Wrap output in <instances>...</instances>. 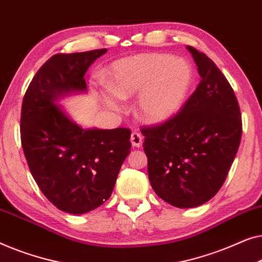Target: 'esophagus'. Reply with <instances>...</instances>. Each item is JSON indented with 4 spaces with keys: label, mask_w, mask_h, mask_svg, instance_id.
I'll return each mask as SVG.
<instances>
[{
    "label": "esophagus",
    "mask_w": 262,
    "mask_h": 262,
    "mask_svg": "<svg viewBox=\"0 0 262 262\" xmlns=\"http://www.w3.org/2000/svg\"><path fill=\"white\" fill-rule=\"evenodd\" d=\"M130 142H132L133 146L136 147V148L141 147V145H142V135L140 134L139 132H133L132 136H130Z\"/></svg>",
    "instance_id": "1"
}]
</instances>
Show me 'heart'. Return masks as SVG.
<instances>
[{
	"instance_id": "obj_1",
	"label": "heart",
	"mask_w": 262,
	"mask_h": 262,
	"mask_svg": "<svg viewBox=\"0 0 262 262\" xmlns=\"http://www.w3.org/2000/svg\"><path fill=\"white\" fill-rule=\"evenodd\" d=\"M192 82L190 65L171 54L147 53L120 59L108 72L110 93L104 101L110 108L119 109L116 98L139 94L138 113L147 122L168 120L178 112Z\"/></svg>"
}]
</instances>
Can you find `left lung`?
Listing matches in <instances>:
<instances>
[{"label": "left lung", "instance_id": "left-lung-1", "mask_svg": "<svg viewBox=\"0 0 262 262\" xmlns=\"http://www.w3.org/2000/svg\"><path fill=\"white\" fill-rule=\"evenodd\" d=\"M186 50L200 84L176 115L141 128L150 185L177 208H196L219 192L242 135L240 106L229 82L203 52Z\"/></svg>", "mask_w": 262, "mask_h": 262}]
</instances>
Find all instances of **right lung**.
Here are the masks:
<instances>
[{"instance_id": "add662e5", "label": "right lung", "mask_w": 262, "mask_h": 262, "mask_svg": "<svg viewBox=\"0 0 262 262\" xmlns=\"http://www.w3.org/2000/svg\"><path fill=\"white\" fill-rule=\"evenodd\" d=\"M105 49L51 57L33 77L21 108V143L39 189L61 211L80 215L112 196L130 152V129H84L54 104L86 91L84 75Z\"/></svg>"}]
</instances>
